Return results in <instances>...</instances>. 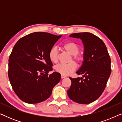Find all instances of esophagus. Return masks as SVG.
<instances>
[{"instance_id":"1","label":"esophagus","mask_w":122,"mask_h":122,"mask_svg":"<svg viewBox=\"0 0 122 122\" xmlns=\"http://www.w3.org/2000/svg\"><path fill=\"white\" fill-rule=\"evenodd\" d=\"M66 75H63V74H61V78H62V79H63V78H66Z\"/></svg>"}]
</instances>
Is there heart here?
I'll list each match as a JSON object with an SVG mask.
<instances>
[{
	"label": "heart",
	"instance_id": "b5f03b06",
	"mask_svg": "<svg viewBox=\"0 0 122 122\" xmlns=\"http://www.w3.org/2000/svg\"><path fill=\"white\" fill-rule=\"evenodd\" d=\"M62 48L65 51L71 55V57L69 59V63L58 64L55 66V70L61 74L68 75L74 71L77 66L76 63L71 61L73 59L79 64H81L84 61V56L79 53L80 46L74 41H69L64 43L62 44ZM48 57L51 62L57 63L59 60V51L57 48L55 46L51 47L48 52Z\"/></svg>",
	"mask_w": 122,
	"mask_h": 122
}]
</instances>
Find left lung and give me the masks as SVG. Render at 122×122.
<instances>
[{
	"instance_id": "8db88e82",
	"label": "left lung",
	"mask_w": 122,
	"mask_h": 122,
	"mask_svg": "<svg viewBox=\"0 0 122 122\" xmlns=\"http://www.w3.org/2000/svg\"><path fill=\"white\" fill-rule=\"evenodd\" d=\"M69 36L80 38L84 44V61L76 73L84 78L69 77L71 84L68 96L76 103L89 104L99 98L106 88L111 73V58L102 40L92 33H73Z\"/></svg>"
}]
</instances>
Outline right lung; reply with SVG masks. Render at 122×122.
Instances as JSON below:
<instances>
[{"instance_id":"add662e5","label":"right lung","mask_w":122,"mask_h":122,"mask_svg":"<svg viewBox=\"0 0 122 122\" xmlns=\"http://www.w3.org/2000/svg\"><path fill=\"white\" fill-rule=\"evenodd\" d=\"M61 36L34 32L23 36L13 48L9 58L8 76L14 92L21 101L36 104L51 96L61 81V74L52 71L49 49Z\"/></svg>"}]
</instances>
